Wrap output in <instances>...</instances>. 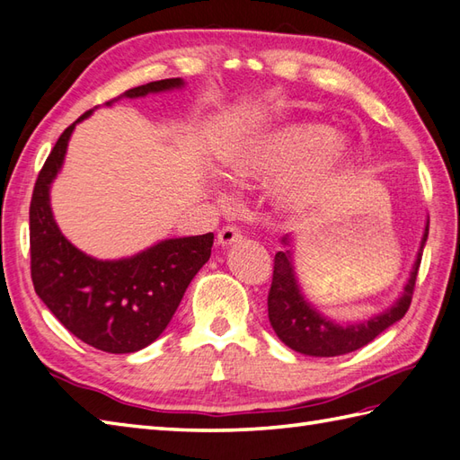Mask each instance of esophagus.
Listing matches in <instances>:
<instances>
[{
    "label": "esophagus",
    "mask_w": 460,
    "mask_h": 460,
    "mask_svg": "<svg viewBox=\"0 0 460 460\" xmlns=\"http://www.w3.org/2000/svg\"><path fill=\"white\" fill-rule=\"evenodd\" d=\"M242 238V232L238 226H224L218 232V243L220 246H232L234 242H238Z\"/></svg>",
    "instance_id": "34e87169"
}]
</instances>
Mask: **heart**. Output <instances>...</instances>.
<instances>
[{
	"instance_id": "1",
	"label": "heart",
	"mask_w": 460,
	"mask_h": 460,
	"mask_svg": "<svg viewBox=\"0 0 460 460\" xmlns=\"http://www.w3.org/2000/svg\"><path fill=\"white\" fill-rule=\"evenodd\" d=\"M353 163L351 140L323 123L297 120L261 135L228 161L238 184L271 182L288 174L279 200L294 214L320 210L340 192Z\"/></svg>"
}]
</instances>
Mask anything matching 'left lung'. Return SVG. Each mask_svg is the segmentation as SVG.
I'll use <instances>...</instances> for the list:
<instances>
[{"instance_id":"left-lung-1","label":"left lung","mask_w":460,"mask_h":460,"mask_svg":"<svg viewBox=\"0 0 460 460\" xmlns=\"http://www.w3.org/2000/svg\"><path fill=\"white\" fill-rule=\"evenodd\" d=\"M427 236L429 222L425 226L423 240H420L415 266L411 270L401 297L383 314L358 323H335L317 312L299 289L292 261V248L278 252L274 258V278H271V288L268 294V317L276 335L288 348L304 355H314V358H335V355L358 351L363 345H367L407 314L411 299H413ZM282 243L292 246V236L286 234Z\"/></svg>"}]
</instances>
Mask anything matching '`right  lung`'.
<instances>
[{"label": "right lung", "mask_w": 460, "mask_h": 460, "mask_svg": "<svg viewBox=\"0 0 460 460\" xmlns=\"http://www.w3.org/2000/svg\"><path fill=\"white\" fill-rule=\"evenodd\" d=\"M182 85L181 77L153 81L120 97L137 99ZM91 112L63 130L37 176L30 206L31 279L41 302L81 341L107 353H135L166 330L186 288L210 258L214 234L163 240L120 260H97L75 248L53 218L49 189L75 125Z\"/></svg>", "instance_id": "1"}]
</instances>
